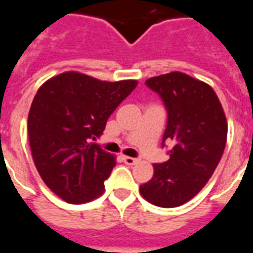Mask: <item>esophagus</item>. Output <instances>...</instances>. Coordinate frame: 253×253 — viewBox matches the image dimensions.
<instances>
[{
  "label": "esophagus",
  "instance_id": "1",
  "mask_svg": "<svg viewBox=\"0 0 253 253\" xmlns=\"http://www.w3.org/2000/svg\"><path fill=\"white\" fill-rule=\"evenodd\" d=\"M123 161H125L127 165H134L138 163V159H134V157H127V156H125V157H123Z\"/></svg>",
  "mask_w": 253,
  "mask_h": 253
}]
</instances>
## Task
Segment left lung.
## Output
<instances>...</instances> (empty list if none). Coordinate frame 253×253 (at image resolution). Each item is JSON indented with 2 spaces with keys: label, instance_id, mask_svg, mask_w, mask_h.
I'll list each match as a JSON object with an SVG mask.
<instances>
[{
  "label": "left lung",
  "instance_id": "1",
  "mask_svg": "<svg viewBox=\"0 0 253 253\" xmlns=\"http://www.w3.org/2000/svg\"><path fill=\"white\" fill-rule=\"evenodd\" d=\"M168 112L163 146L173 148L169 160L153 164V177L139 187L141 195L160 207L181 206L206 186L222 157L228 123L210 85L172 72L146 80Z\"/></svg>",
  "mask_w": 253,
  "mask_h": 253
}]
</instances>
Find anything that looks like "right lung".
Segmentation results:
<instances>
[{
    "label": "right lung",
    "mask_w": 253,
    "mask_h": 253,
    "mask_svg": "<svg viewBox=\"0 0 253 253\" xmlns=\"http://www.w3.org/2000/svg\"><path fill=\"white\" fill-rule=\"evenodd\" d=\"M137 84L66 72L36 92L28 114L31 152L43 181L61 199L86 203L103 194L115 157L92 141Z\"/></svg>",
    "instance_id": "obj_1"
}]
</instances>
